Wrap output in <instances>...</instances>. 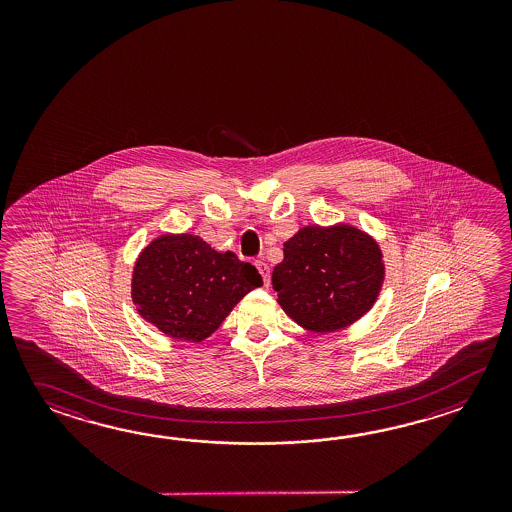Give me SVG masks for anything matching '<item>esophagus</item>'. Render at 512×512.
Instances as JSON below:
<instances>
[{
	"instance_id": "esophagus-1",
	"label": "esophagus",
	"mask_w": 512,
	"mask_h": 512,
	"mask_svg": "<svg viewBox=\"0 0 512 512\" xmlns=\"http://www.w3.org/2000/svg\"><path fill=\"white\" fill-rule=\"evenodd\" d=\"M254 265H256V269L260 271L263 283H265V285H269V278H271V269H269V265H267L265 261L261 260L254 261Z\"/></svg>"
}]
</instances>
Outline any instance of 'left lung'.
<instances>
[{
	"mask_svg": "<svg viewBox=\"0 0 512 512\" xmlns=\"http://www.w3.org/2000/svg\"><path fill=\"white\" fill-rule=\"evenodd\" d=\"M384 276L381 245L368 232L349 223L307 225L283 243L272 289L298 326L333 333L370 311Z\"/></svg>",
	"mask_w": 512,
	"mask_h": 512,
	"instance_id": "left-lung-1",
	"label": "left lung"
}]
</instances>
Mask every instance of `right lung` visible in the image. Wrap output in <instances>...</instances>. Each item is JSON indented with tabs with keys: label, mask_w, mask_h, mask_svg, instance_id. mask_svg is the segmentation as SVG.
<instances>
[{
	"label": "right lung",
	"mask_w": 512,
	"mask_h": 512,
	"mask_svg": "<svg viewBox=\"0 0 512 512\" xmlns=\"http://www.w3.org/2000/svg\"><path fill=\"white\" fill-rule=\"evenodd\" d=\"M261 283L256 267L234 252L216 251L196 234H163L135 261L131 300L166 337L201 342Z\"/></svg>",
	"instance_id": "1"
}]
</instances>
